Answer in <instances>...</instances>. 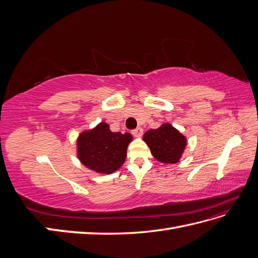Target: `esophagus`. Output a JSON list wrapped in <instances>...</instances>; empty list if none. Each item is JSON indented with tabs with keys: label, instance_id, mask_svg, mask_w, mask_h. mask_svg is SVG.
<instances>
[{
	"label": "esophagus",
	"instance_id": "1",
	"mask_svg": "<svg viewBox=\"0 0 258 258\" xmlns=\"http://www.w3.org/2000/svg\"><path fill=\"white\" fill-rule=\"evenodd\" d=\"M132 135L137 138H141L143 136V129L141 127L136 128L135 130H132Z\"/></svg>",
	"mask_w": 258,
	"mask_h": 258
}]
</instances>
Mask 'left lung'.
Instances as JSON below:
<instances>
[{"instance_id":"8db88e82","label":"left lung","mask_w":258,"mask_h":258,"mask_svg":"<svg viewBox=\"0 0 258 258\" xmlns=\"http://www.w3.org/2000/svg\"><path fill=\"white\" fill-rule=\"evenodd\" d=\"M143 141L151 148L154 157L162 163L178 162L187 144L186 138L168 122L146 131Z\"/></svg>"}]
</instances>
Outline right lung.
<instances>
[{
    "mask_svg": "<svg viewBox=\"0 0 258 258\" xmlns=\"http://www.w3.org/2000/svg\"><path fill=\"white\" fill-rule=\"evenodd\" d=\"M132 141L129 132H112L106 122L83 131L77 139V157L84 166L98 173L111 174L118 170L127 157Z\"/></svg>",
    "mask_w": 258,
    "mask_h": 258,
    "instance_id": "right-lung-1",
    "label": "right lung"
}]
</instances>
